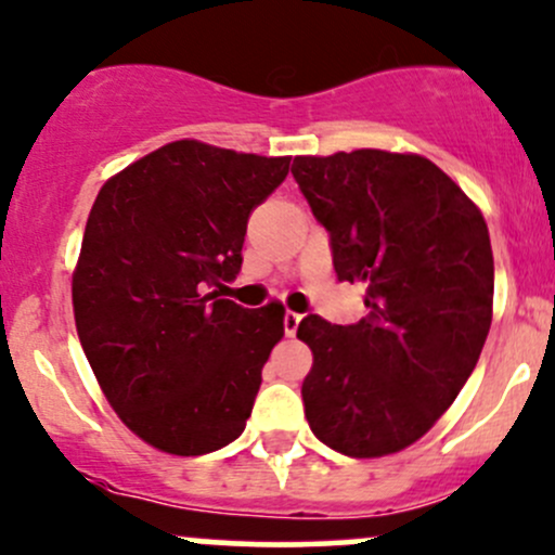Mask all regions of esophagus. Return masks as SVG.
Masks as SVG:
<instances>
[{
	"instance_id": "34e87169",
	"label": "esophagus",
	"mask_w": 555,
	"mask_h": 555,
	"mask_svg": "<svg viewBox=\"0 0 555 555\" xmlns=\"http://www.w3.org/2000/svg\"><path fill=\"white\" fill-rule=\"evenodd\" d=\"M300 313H295V311H287L284 313V335L287 337H295V332H297V324H300Z\"/></svg>"
}]
</instances>
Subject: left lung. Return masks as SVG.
<instances>
[{"mask_svg":"<svg viewBox=\"0 0 555 555\" xmlns=\"http://www.w3.org/2000/svg\"><path fill=\"white\" fill-rule=\"evenodd\" d=\"M330 231L340 282L366 287V319L306 317L302 404L313 436L348 457L415 444L452 406L492 324L494 260L481 209L420 154L359 149L295 156Z\"/></svg>","mask_w":555,"mask_h":555,"instance_id":"8db88e82","label":"left lung"}]
</instances>
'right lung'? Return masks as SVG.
<instances>
[{
  "mask_svg": "<svg viewBox=\"0 0 555 555\" xmlns=\"http://www.w3.org/2000/svg\"><path fill=\"white\" fill-rule=\"evenodd\" d=\"M287 172L289 156L175 140L92 204L72 279L79 343L121 423L159 452H215L247 425L284 306L204 289L236 279L249 215Z\"/></svg>",
  "mask_w": 555,
  "mask_h": 555,
  "instance_id": "obj_1",
  "label": "right lung"
}]
</instances>
